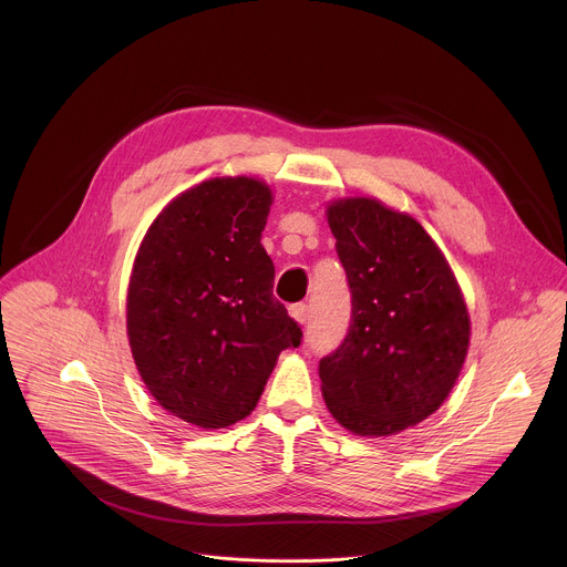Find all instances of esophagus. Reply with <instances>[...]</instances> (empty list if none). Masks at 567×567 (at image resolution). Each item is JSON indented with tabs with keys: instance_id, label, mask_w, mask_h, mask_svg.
I'll return each instance as SVG.
<instances>
[{
	"instance_id": "34e87169",
	"label": "esophagus",
	"mask_w": 567,
	"mask_h": 567,
	"mask_svg": "<svg viewBox=\"0 0 567 567\" xmlns=\"http://www.w3.org/2000/svg\"><path fill=\"white\" fill-rule=\"evenodd\" d=\"M289 313H291V318L293 320H298L300 326H305V322L309 320V307L305 305V302H296V305H291L289 307Z\"/></svg>"
}]
</instances>
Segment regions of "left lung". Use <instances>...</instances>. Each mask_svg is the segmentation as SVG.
<instances>
[{
	"instance_id": "left-lung-1",
	"label": "left lung",
	"mask_w": 567,
	"mask_h": 567,
	"mask_svg": "<svg viewBox=\"0 0 567 567\" xmlns=\"http://www.w3.org/2000/svg\"><path fill=\"white\" fill-rule=\"evenodd\" d=\"M328 221L352 293L343 343L318 363L334 420L394 435L433 415L468 350V311L431 235L377 199L330 204Z\"/></svg>"
}]
</instances>
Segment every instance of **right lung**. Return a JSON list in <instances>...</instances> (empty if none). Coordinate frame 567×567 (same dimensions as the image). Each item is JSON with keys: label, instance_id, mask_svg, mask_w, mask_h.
<instances>
[{"label": "right lung", "instance_id": "1", "mask_svg": "<svg viewBox=\"0 0 567 567\" xmlns=\"http://www.w3.org/2000/svg\"><path fill=\"white\" fill-rule=\"evenodd\" d=\"M271 190L249 177L204 182L147 228L127 289V337L152 396L199 429L251 415L278 354L302 332L274 298L260 245Z\"/></svg>", "mask_w": 567, "mask_h": 567}]
</instances>
